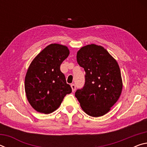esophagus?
<instances>
[{"label": "esophagus", "instance_id": "esophagus-1", "mask_svg": "<svg viewBox=\"0 0 147 147\" xmlns=\"http://www.w3.org/2000/svg\"><path fill=\"white\" fill-rule=\"evenodd\" d=\"M71 88H72V91H73V92H74V91H75V90H76V85H75V84H71Z\"/></svg>", "mask_w": 147, "mask_h": 147}]
</instances>
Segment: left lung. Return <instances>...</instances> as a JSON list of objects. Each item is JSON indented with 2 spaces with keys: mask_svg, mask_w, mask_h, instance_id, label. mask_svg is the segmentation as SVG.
Returning a JSON list of instances; mask_svg holds the SVG:
<instances>
[{
  "mask_svg": "<svg viewBox=\"0 0 147 147\" xmlns=\"http://www.w3.org/2000/svg\"><path fill=\"white\" fill-rule=\"evenodd\" d=\"M77 62L85 70V84L75 96L83 110L91 117L102 116L120 96L123 83L117 62L102 47L94 44L82 47Z\"/></svg>",
  "mask_w": 147,
  "mask_h": 147,
  "instance_id": "8db88e82",
  "label": "left lung"
}]
</instances>
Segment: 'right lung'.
<instances>
[{
  "label": "right lung",
  "mask_w": 147,
  "mask_h": 147,
  "mask_svg": "<svg viewBox=\"0 0 147 147\" xmlns=\"http://www.w3.org/2000/svg\"><path fill=\"white\" fill-rule=\"evenodd\" d=\"M69 54L68 48L51 44L30 65L24 82L26 97L34 109L40 113L53 112L61 105L72 89L60 71L62 62Z\"/></svg>",
  "instance_id": "obj_1"
}]
</instances>
